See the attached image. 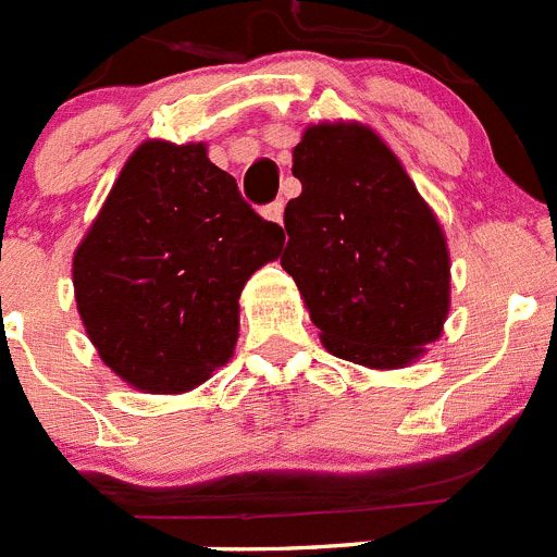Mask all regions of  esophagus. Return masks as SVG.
<instances>
[{
  "label": "esophagus",
  "instance_id": "obj_1",
  "mask_svg": "<svg viewBox=\"0 0 557 557\" xmlns=\"http://www.w3.org/2000/svg\"><path fill=\"white\" fill-rule=\"evenodd\" d=\"M264 218L273 220V223H282V218H284V203H282V200H273V203L264 206Z\"/></svg>",
  "mask_w": 557,
  "mask_h": 557
}]
</instances>
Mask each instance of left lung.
<instances>
[{
    "label": "left lung",
    "instance_id": "left-lung-1",
    "mask_svg": "<svg viewBox=\"0 0 557 557\" xmlns=\"http://www.w3.org/2000/svg\"><path fill=\"white\" fill-rule=\"evenodd\" d=\"M293 175L282 268L326 348L368 368L412 362L449 312V253L405 166L368 127L312 125Z\"/></svg>",
    "mask_w": 557,
    "mask_h": 557
}]
</instances>
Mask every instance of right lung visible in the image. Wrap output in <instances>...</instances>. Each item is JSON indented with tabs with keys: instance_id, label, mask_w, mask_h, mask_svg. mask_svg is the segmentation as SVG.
Returning <instances> with one entry per match:
<instances>
[{
	"instance_id": "add662e5",
	"label": "right lung",
	"mask_w": 557,
	"mask_h": 557,
	"mask_svg": "<svg viewBox=\"0 0 557 557\" xmlns=\"http://www.w3.org/2000/svg\"><path fill=\"white\" fill-rule=\"evenodd\" d=\"M282 248L203 145L147 141L75 253L83 326L133 387L189 391L228 362L239 293Z\"/></svg>"
}]
</instances>
